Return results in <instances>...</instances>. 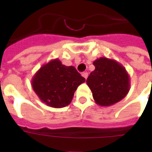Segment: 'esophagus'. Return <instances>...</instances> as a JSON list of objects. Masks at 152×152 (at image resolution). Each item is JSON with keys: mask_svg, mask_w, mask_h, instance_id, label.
<instances>
[{"mask_svg": "<svg viewBox=\"0 0 152 152\" xmlns=\"http://www.w3.org/2000/svg\"><path fill=\"white\" fill-rule=\"evenodd\" d=\"M82 76H83V78H85L86 80H87V78H88V73L87 72H83V73H82Z\"/></svg>", "mask_w": 152, "mask_h": 152, "instance_id": "34e87169", "label": "esophagus"}]
</instances>
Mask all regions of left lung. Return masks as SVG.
Here are the masks:
<instances>
[{"instance_id": "8db88e82", "label": "left lung", "mask_w": 152, "mask_h": 152, "mask_svg": "<svg viewBox=\"0 0 152 152\" xmlns=\"http://www.w3.org/2000/svg\"><path fill=\"white\" fill-rule=\"evenodd\" d=\"M95 69L87 79L96 104L110 106L127 95L130 89L129 73L115 60L100 57L93 62Z\"/></svg>"}]
</instances>
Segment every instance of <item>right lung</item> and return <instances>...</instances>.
Masks as SVG:
<instances>
[{"label":"right lung","instance_id":"1","mask_svg":"<svg viewBox=\"0 0 152 152\" xmlns=\"http://www.w3.org/2000/svg\"><path fill=\"white\" fill-rule=\"evenodd\" d=\"M85 79L75 67L65 66L59 59L43 64L31 80L33 90L42 102L53 108L71 103L74 92Z\"/></svg>","mask_w":152,"mask_h":152}]
</instances>
